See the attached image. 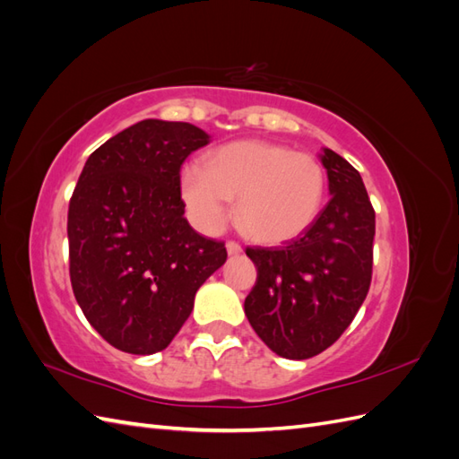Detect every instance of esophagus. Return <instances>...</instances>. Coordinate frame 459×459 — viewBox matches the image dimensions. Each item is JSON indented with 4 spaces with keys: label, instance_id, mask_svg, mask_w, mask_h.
I'll use <instances>...</instances> for the list:
<instances>
[{
    "label": "esophagus",
    "instance_id": "1",
    "mask_svg": "<svg viewBox=\"0 0 459 459\" xmlns=\"http://www.w3.org/2000/svg\"><path fill=\"white\" fill-rule=\"evenodd\" d=\"M226 248H228V255H239L241 251H243V248H241V245L238 243V241H228L226 243Z\"/></svg>",
    "mask_w": 459,
    "mask_h": 459
}]
</instances>
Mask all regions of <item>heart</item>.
I'll use <instances>...</instances> for the list:
<instances>
[{
	"label": "heart",
	"mask_w": 459,
	"mask_h": 459,
	"mask_svg": "<svg viewBox=\"0 0 459 459\" xmlns=\"http://www.w3.org/2000/svg\"><path fill=\"white\" fill-rule=\"evenodd\" d=\"M182 197L199 230L216 233L238 199L239 228L260 243H287L307 231L322 211L325 170L310 152L245 140L216 149L208 164L182 170Z\"/></svg>",
	"instance_id": "obj_1"
}]
</instances>
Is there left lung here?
Segmentation results:
<instances>
[{
  "label": "left lung",
  "instance_id": "1",
  "mask_svg": "<svg viewBox=\"0 0 459 459\" xmlns=\"http://www.w3.org/2000/svg\"><path fill=\"white\" fill-rule=\"evenodd\" d=\"M331 199L314 224L281 248L247 247L256 283L245 314L277 356L307 359L352 324L371 283L375 211L362 176L324 149Z\"/></svg>",
  "mask_w": 459,
  "mask_h": 459
}]
</instances>
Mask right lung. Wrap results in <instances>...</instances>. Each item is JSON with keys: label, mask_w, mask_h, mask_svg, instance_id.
<instances>
[{"label": "right lung", "mask_w": 459, "mask_h": 459, "mask_svg": "<svg viewBox=\"0 0 459 459\" xmlns=\"http://www.w3.org/2000/svg\"><path fill=\"white\" fill-rule=\"evenodd\" d=\"M208 143L189 122L147 118L86 160L68 204V272L82 312L128 354L164 351L197 289L228 258L184 218V160Z\"/></svg>", "instance_id": "1"}]
</instances>
